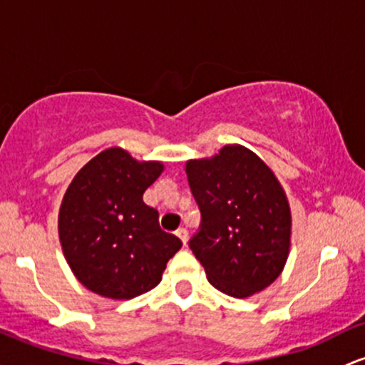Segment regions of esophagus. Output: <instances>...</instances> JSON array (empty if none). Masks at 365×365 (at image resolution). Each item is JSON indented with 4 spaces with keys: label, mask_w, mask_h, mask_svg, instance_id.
I'll list each match as a JSON object with an SVG mask.
<instances>
[{
    "label": "esophagus",
    "mask_w": 365,
    "mask_h": 365,
    "mask_svg": "<svg viewBox=\"0 0 365 365\" xmlns=\"http://www.w3.org/2000/svg\"><path fill=\"white\" fill-rule=\"evenodd\" d=\"M176 237L182 241L183 246H187V241H189V234H187L185 228H178V230H176Z\"/></svg>",
    "instance_id": "obj_1"
}]
</instances>
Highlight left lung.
Here are the masks:
<instances>
[{"mask_svg":"<svg viewBox=\"0 0 365 365\" xmlns=\"http://www.w3.org/2000/svg\"><path fill=\"white\" fill-rule=\"evenodd\" d=\"M185 173L202 220L190 250L213 287L250 298L282 274L291 247V206L277 176L253 150L228 143L190 159Z\"/></svg>","mask_w":365,"mask_h":365,"instance_id":"1","label":"left lung"}]
</instances>
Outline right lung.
Instances as JSON below:
<instances>
[{
  "label": "right lung",
  "mask_w": 365,
  "mask_h": 365,
  "mask_svg": "<svg viewBox=\"0 0 365 365\" xmlns=\"http://www.w3.org/2000/svg\"><path fill=\"white\" fill-rule=\"evenodd\" d=\"M163 171L161 161H138L110 147L72 178L60 204L58 237L72 274L91 293L110 299L147 293L182 247L142 199Z\"/></svg>",
  "instance_id": "right-lung-1"
}]
</instances>
